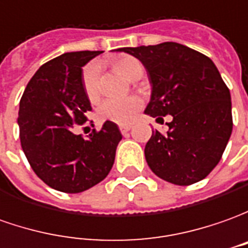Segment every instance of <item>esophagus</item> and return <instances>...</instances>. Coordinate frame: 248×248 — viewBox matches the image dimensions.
Masks as SVG:
<instances>
[{"instance_id":"esophagus-1","label":"esophagus","mask_w":248,"mask_h":248,"mask_svg":"<svg viewBox=\"0 0 248 248\" xmlns=\"http://www.w3.org/2000/svg\"><path fill=\"white\" fill-rule=\"evenodd\" d=\"M130 129H131L130 124H121V126H119V130H121L122 134H126V133L130 130Z\"/></svg>"}]
</instances>
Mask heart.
Wrapping results in <instances>:
<instances>
[{
  "instance_id": "obj_1",
  "label": "heart",
  "mask_w": 248,
  "mask_h": 248,
  "mask_svg": "<svg viewBox=\"0 0 248 248\" xmlns=\"http://www.w3.org/2000/svg\"><path fill=\"white\" fill-rule=\"evenodd\" d=\"M114 66L121 75H124L129 80H134L144 72L141 62L129 55L117 58L114 61ZM99 77H100V65L97 62H92L85 66L82 73V84L85 93L91 100L96 99L99 95ZM141 106H142V100L138 96L108 97L100 104L99 117L103 121H111L119 124H130L136 117L137 111L141 108Z\"/></svg>"
}]
</instances>
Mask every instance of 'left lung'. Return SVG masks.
I'll list each match as a JSON object with an SVG mask.
<instances>
[{"instance_id":"1","label":"left lung","mask_w":248,"mask_h":248,"mask_svg":"<svg viewBox=\"0 0 248 248\" xmlns=\"http://www.w3.org/2000/svg\"><path fill=\"white\" fill-rule=\"evenodd\" d=\"M117 51L136 57L146 69L152 87L146 115H172L166 134L152 130L146 142L152 172L178 186L205 179L218 164L232 133L230 89L213 61L175 42Z\"/></svg>"}]
</instances>
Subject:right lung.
Masks as SVG:
<instances>
[{"label":"right lung","mask_w":248,"mask_h":248,"mask_svg":"<svg viewBox=\"0 0 248 248\" xmlns=\"http://www.w3.org/2000/svg\"><path fill=\"white\" fill-rule=\"evenodd\" d=\"M103 51H72L36 70L20 100L17 124L25 157L47 186L81 193L108 175L122 134L106 121L100 131L76 134L92 110L82 84V66Z\"/></svg>","instance_id":"add662e5"}]
</instances>
